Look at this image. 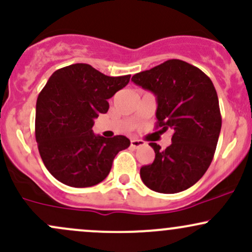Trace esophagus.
<instances>
[{
  "instance_id": "obj_1",
  "label": "esophagus",
  "mask_w": 252,
  "mask_h": 252,
  "mask_svg": "<svg viewBox=\"0 0 252 252\" xmlns=\"http://www.w3.org/2000/svg\"><path fill=\"white\" fill-rule=\"evenodd\" d=\"M143 145H145V142H143L142 140H137V139L130 140V146L132 148H137V147H140V146H143Z\"/></svg>"
}]
</instances>
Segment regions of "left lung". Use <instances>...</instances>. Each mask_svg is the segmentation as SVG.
I'll use <instances>...</instances> for the list:
<instances>
[{
  "label": "left lung",
  "instance_id": "8db88e82",
  "mask_svg": "<svg viewBox=\"0 0 252 252\" xmlns=\"http://www.w3.org/2000/svg\"><path fill=\"white\" fill-rule=\"evenodd\" d=\"M131 81L157 96V128L173 132L167 148L149 143L156 159L141 167V179L157 192L187 190L208 170L219 140L221 113L212 80L195 65L168 60Z\"/></svg>",
  "mask_w": 252,
  "mask_h": 252
}]
</instances>
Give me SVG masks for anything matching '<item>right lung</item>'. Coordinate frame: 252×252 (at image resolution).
<instances>
[{
	"instance_id": "obj_1",
	"label": "right lung",
	"mask_w": 252,
	"mask_h": 252,
	"mask_svg": "<svg viewBox=\"0 0 252 252\" xmlns=\"http://www.w3.org/2000/svg\"><path fill=\"white\" fill-rule=\"evenodd\" d=\"M130 75L107 76L76 63L55 71L35 106V140L44 165L57 181L88 188L106 178L120 151L130 146L123 135H94V118L109 110L107 99L128 85Z\"/></svg>"
}]
</instances>
